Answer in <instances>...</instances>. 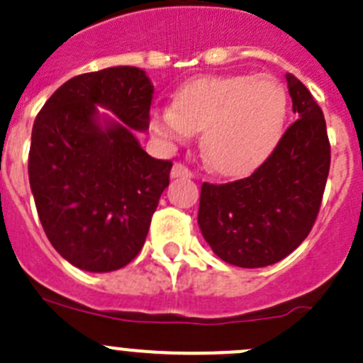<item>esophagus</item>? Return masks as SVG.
Segmentation results:
<instances>
[{"instance_id": "1", "label": "esophagus", "mask_w": 363, "mask_h": 363, "mask_svg": "<svg viewBox=\"0 0 363 363\" xmlns=\"http://www.w3.org/2000/svg\"><path fill=\"white\" fill-rule=\"evenodd\" d=\"M171 178H192V173L182 164H174L173 169H171Z\"/></svg>"}]
</instances>
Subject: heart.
Returning <instances> with one entry per match:
<instances>
[{
    "label": "heart",
    "instance_id": "heart-1",
    "mask_svg": "<svg viewBox=\"0 0 363 363\" xmlns=\"http://www.w3.org/2000/svg\"><path fill=\"white\" fill-rule=\"evenodd\" d=\"M288 95L274 75L199 77L183 84L173 107L152 114L150 130L169 145L203 130V152L213 171L240 177L256 169L277 145Z\"/></svg>",
    "mask_w": 363,
    "mask_h": 363
}]
</instances>
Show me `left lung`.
I'll return each mask as SVG.
<instances>
[{
  "label": "left lung",
  "mask_w": 363,
  "mask_h": 363,
  "mask_svg": "<svg viewBox=\"0 0 363 363\" xmlns=\"http://www.w3.org/2000/svg\"><path fill=\"white\" fill-rule=\"evenodd\" d=\"M298 120L272 155L243 180L201 186L197 224L222 261L263 268L284 259L307 238L330 171V143L321 107L286 75Z\"/></svg>",
  "instance_id": "8db88e82"
}]
</instances>
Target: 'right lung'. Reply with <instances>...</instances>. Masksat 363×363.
Masks as SVG:
<instances>
[{
  "mask_svg": "<svg viewBox=\"0 0 363 363\" xmlns=\"http://www.w3.org/2000/svg\"><path fill=\"white\" fill-rule=\"evenodd\" d=\"M152 99L145 70L111 67L61 84L35 120L31 192L49 242L75 268L120 270L145 245L173 167L135 138L148 130Z\"/></svg>",
  "mask_w": 363,
  "mask_h": 363,
  "instance_id": "right-lung-1",
  "label": "right lung"
}]
</instances>
